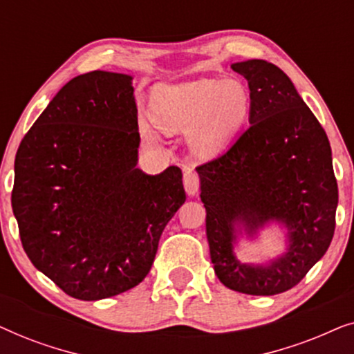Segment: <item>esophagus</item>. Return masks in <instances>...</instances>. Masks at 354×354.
Wrapping results in <instances>:
<instances>
[{"mask_svg": "<svg viewBox=\"0 0 354 354\" xmlns=\"http://www.w3.org/2000/svg\"><path fill=\"white\" fill-rule=\"evenodd\" d=\"M183 187H185V192L188 195H196L198 190H200V177H198L196 172L192 171V167H185L183 171Z\"/></svg>", "mask_w": 354, "mask_h": 354, "instance_id": "1", "label": "esophagus"}]
</instances>
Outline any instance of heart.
Returning a JSON list of instances; mask_svg holds the SVG:
<instances>
[{"mask_svg": "<svg viewBox=\"0 0 354 354\" xmlns=\"http://www.w3.org/2000/svg\"><path fill=\"white\" fill-rule=\"evenodd\" d=\"M250 109L246 88L239 80L196 79L161 85L151 98V119L164 132H187L190 151L200 159L221 154L243 127ZM143 133L154 137L142 124Z\"/></svg>", "mask_w": 354, "mask_h": 354, "instance_id": "1", "label": "heart"}]
</instances>
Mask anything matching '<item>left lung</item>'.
Instances as JSON below:
<instances>
[{
	"instance_id": "1",
	"label": "left lung",
	"mask_w": 354,
	"mask_h": 354,
	"mask_svg": "<svg viewBox=\"0 0 354 354\" xmlns=\"http://www.w3.org/2000/svg\"><path fill=\"white\" fill-rule=\"evenodd\" d=\"M248 80L250 127L219 158L196 167L206 236L217 279L246 295L270 297L301 282L326 254L338 205L326 130L283 71L263 59L235 62ZM269 221L288 229V251L269 265L236 259V235Z\"/></svg>"
}]
</instances>
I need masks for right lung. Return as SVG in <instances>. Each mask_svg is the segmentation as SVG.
Masks as SVG:
<instances>
[{
  "mask_svg": "<svg viewBox=\"0 0 354 354\" xmlns=\"http://www.w3.org/2000/svg\"><path fill=\"white\" fill-rule=\"evenodd\" d=\"M138 145L132 77L106 71L67 82L19 145L11 203L22 246L72 298L137 287L185 203L180 169L148 176Z\"/></svg>",
  "mask_w": 354,
  "mask_h": 354,
  "instance_id": "obj_1",
  "label": "right lung"
}]
</instances>
